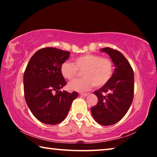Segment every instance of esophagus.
<instances>
[{"mask_svg":"<svg viewBox=\"0 0 157 157\" xmlns=\"http://www.w3.org/2000/svg\"><path fill=\"white\" fill-rule=\"evenodd\" d=\"M89 94V93H81L80 95L83 96H87Z\"/></svg>","mask_w":157,"mask_h":157,"instance_id":"34e87169","label":"esophagus"}]
</instances>
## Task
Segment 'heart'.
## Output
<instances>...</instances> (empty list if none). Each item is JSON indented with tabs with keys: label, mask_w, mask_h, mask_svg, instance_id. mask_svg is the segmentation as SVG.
<instances>
[{
	"label": "heart",
	"mask_w": 157,
	"mask_h": 157,
	"mask_svg": "<svg viewBox=\"0 0 157 157\" xmlns=\"http://www.w3.org/2000/svg\"><path fill=\"white\" fill-rule=\"evenodd\" d=\"M61 74L68 80H73L82 71L83 78L68 83V89L71 91H86L94 85L100 87L110 80L113 72V63L107 58L86 53L74 59V63L64 62L61 64Z\"/></svg>",
	"instance_id": "heart-1"
}]
</instances>
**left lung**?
Masks as SVG:
<instances>
[{"instance_id":"8db88e82","label":"left lung","mask_w":157,"mask_h":157,"mask_svg":"<svg viewBox=\"0 0 157 157\" xmlns=\"http://www.w3.org/2000/svg\"><path fill=\"white\" fill-rule=\"evenodd\" d=\"M112 60L115 68L112 76L106 84L94 94L98 103L91 109L95 121L101 125H113L127 112L134 98V72L124 56L110 48L101 49Z\"/></svg>"}]
</instances>
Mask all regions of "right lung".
<instances>
[{
    "instance_id": "1",
    "label": "right lung",
    "mask_w": 157,
    "mask_h": 157,
    "mask_svg": "<svg viewBox=\"0 0 157 157\" xmlns=\"http://www.w3.org/2000/svg\"><path fill=\"white\" fill-rule=\"evenodd\" d=\"M70 53L56 48H41L31 58L25 70V101L34 117L44 124L54 125L63 121L78 96L76 91H60L66 84L60 68Z\"/></svg>"
}]
</instances>
